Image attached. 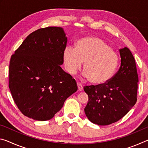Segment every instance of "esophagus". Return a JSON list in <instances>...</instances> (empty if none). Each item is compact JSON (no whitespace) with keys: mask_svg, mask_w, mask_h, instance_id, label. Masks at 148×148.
<instances>
[{"mask_svg":"<svg viewBox=\"0 0 148 148\" xmlns=\"http://www.w3.org/2000/svg\"><path fill=\"white\" fill-rule=\"evenodd\" d=\"M77 88H78V91H82L83 90V86L82 85L79 83H77Z\"/></svg>","mask_w":148,"mask_h":148,"instance_id":"obj_1","label":"esophagus"}]
</instances>
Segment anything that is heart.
Instances as JSON below:
<instances>
[{
	"instance_id": "obj_1",
	"label": "heart",
	"mask_w": 148,
	"mask_h": 148,
	"mask_svg": "<svg viewBox=\"0 0 148 148\" xmlns=\"http://www.w3.org/2000/svg\"><path fill=\"white\" fill-rule=\"evenodd\" d=\"M65 69L74 74L84 62V77L91 84L102 85L114 74L119 57L103 40L99 37H86L77 42L76 48L67 46L63 52Z\"/></svg>"
}]
</instances>
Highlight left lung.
I'll return each mask as SVG.
<instances>
[{"label": "left lung", "mask_w": 148, "mask_h": 148, "mask_svg": "<svg viewBox=\"0 0 148 148\" xmlns=\"http://www.w3.org/2000/svg\"><path fill=\"white\" fill-rule=\"evenodd\" d=\"M121 66L107 83L86 86L88 102L84 108L92 123L108 125L121 119L136 102L138 76L136 62L129 48L119 49Z\"/></svg>", "instance_id": "obj_1"}]
</instances>
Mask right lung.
<instances>
[{
  "mask_svg": "<svg viewBox=\"0 0 148 148\" xmlns=\"http://www.w3.org/2000/svg\"><path fill=\"white\" fill-rule=\"evenodd\" d=\"M67 37L61 27L30 34L12 55L9 88L22 114L38 121L54 117L77 90L76 82L61 67Z\"/></svg>",
  "mask_w": 148,
  "mask_h": 148,
  "instance_id": "1",
  "label": "right lung"
}]
</instances>
